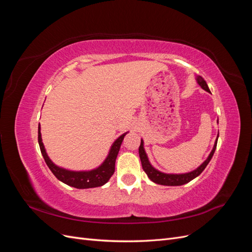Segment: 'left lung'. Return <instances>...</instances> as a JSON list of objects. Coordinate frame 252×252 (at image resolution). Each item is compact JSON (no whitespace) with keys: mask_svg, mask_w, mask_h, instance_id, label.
I'll return each mask as SVG.
<instances>
[{"mask_svg":"<svg viewBox=\"0 0 252 252\" xmlns=\"http://www.w3.org/2000/svg\"><path fill=\"white\" fill-rule=\"evenodd\" d=\"M196 80H197V83H199V85L204 90L207 91V93H210L207 83L205 82V80L202 77H197ZM217 143H218V139L216 141L215 146H213L212 151L210 152L209 157L199 167V168H196L195 170H193L191 172L184 173V174H167V173H163L161 171L155 169L154 167L150 165V163L148 161V158L146 156V152H145L144 147H143V141H141V145H140V147H139V155H140V158H141V162H142L143 170L146 172V174L148 175V178L152 182L157 183V184L166 185V186H181V185H184V184H186V183L193 180L194 178L197 177V175H200L203 172V170L206 168V166H207L208 163L210 162V159H211L213 154H215L216 148H217Z\"/></svg>","mask_w":252,"mask_h":252,"instance_id":"1","label":"left lung"}]
</instances>
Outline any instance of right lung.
I'll use <instances>...</instances> for the list:
<instances>
[{"label":"right lung","mask_w":252,"mask_h":252,"mask_svg":"<svg viewBox=\"0 0 252 252\" xmlns=\"http://www.w3.org/2000/svg\"><path fill=\"white\" fill-rule=\"evenodd\" d=\"M126 133L122 134L120 138L113 143L112 147L109 151L108 157L106 158L105 162L98 167V168L91 170V171H69L53 164L50 158H48L46 151H45L44 145L41 138V131L39 126V132H37V140H39L40 149L42 152V156L46 162L47 166L51 172L56 175V178L60 181H62L65 184L69 185L74 188L79 189H85V188H94L104 185L107 183L111 175L114 172V165H116V158L118 157L119 150L121 147V144L123 142V139Z\"/></svg>","instance_id":"right-lung-1"}]
</instances>
